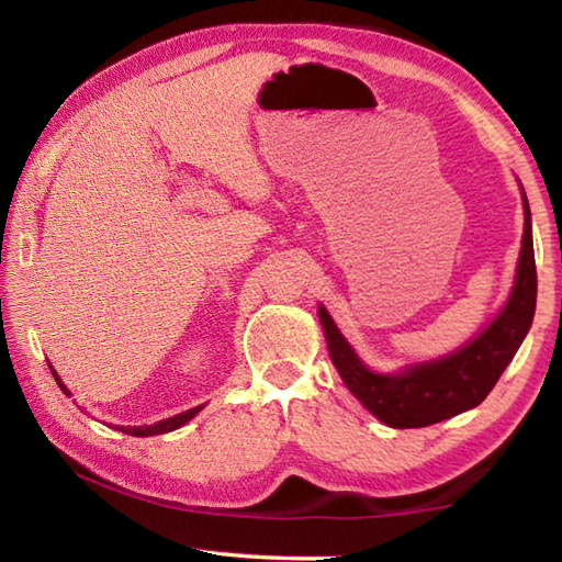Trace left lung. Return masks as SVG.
<instances>
[{
    "instance_id": "left-lung-1",
    "label": "left lung",
    "mask_w": 562,
    "mask_h": 562,
    "mask_svg": "<svg viewBox=\"0 0 562 562\" xmlns=\"http://www.w3.org/2000/svg\"><path fill=\"white\" fill-rule=\"evenodd\" d=\"M526 225H522V247L518 260L516 288L501 315L475 337L471 345L453 355L406 369L402 374H374L361 364L347 339L325 307H319V322L325 327L329 357L337 372L345 379L349 392L355 394L379 422L394 429H418V426L439 424L465 408L479 406L491 394V389L510 364L522 337L536 315V252H532L530 207L522 193Z\"/></svg>"
}]
</instances>
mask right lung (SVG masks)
<instances>
[{"mask_svg": "<svg viewBox=\"0 0 562 562\" xmlns=\"http://www.w3.org/2000/svg\"><path fill=\"white\" fill-rule=\"evenodd\" d=\"M52 374H54V372H52ZM54 379H56V384L61 386V392L69 394V392H66V386L61 384V379L56 376V374H54ZM198 412H201V406L188 408V412H183V414L170 416V418H166V422H158V424H150V426H121V431H126V434H131V436H156V434H166V431H173V429H178V426H183L186 422H190V418H193Z\"/></svg>", "mask_w": 562, "mask_h": 562, "instance_id": "1", "label": "right lung"}]
</instances>
